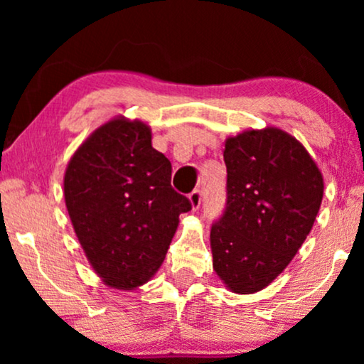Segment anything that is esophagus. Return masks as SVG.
<instances>
[{"instance_id":"obj_1","label":"esophagus","mask_w":364,"mask_h":364,"mask_svg":"<svg viewBox=\"0 0 364 364\" xmlns=\"http://www.w3.org/2000/svg\"><path fill=\"white\" fill-rule=\"evenodd\" d=\"M188 200H191L193 210H197V208L200 207V203H202V192L198 191V188H197V191L191 192V193H188Z\"/></svg>"}]
</instances>
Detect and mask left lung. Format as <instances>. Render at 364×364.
Returning <instances> with one entry per match:
<instances>
[{"instance_id": "obj_1", "label": "left lung", "mask_w": 364, "mask_h": 364, "mask_svg": "<svg viewBox=\"0 0 364 364\" xmlns=\"http://www.w3.org/2000/svg\"><path fill=\"white\" fill-rule=\"evenodd\" d=\"M227 200L213 220V270L235 293L272 283L310 233L323 177L306 149L280 129L227 139Z\"/></svg>"}]
</instances>
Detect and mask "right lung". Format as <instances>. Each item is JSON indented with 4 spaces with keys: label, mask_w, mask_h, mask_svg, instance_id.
<instances>
[{
    "label": "right lung",
    "mask_w": 364,
    "mask_h": 364,
    "mask_svg": "<svg viewBox=\"0 0 364 364\" xmlns=\"http://www.w3.org/2000/svg\"><path fill=\"white\" fill-rule=\"evenodd\" d=\"M144 122L114 119L74 154L64 198L87 260L109 287L146 283L166 258L178 215L192 210L171 186L172 164Z\"/></svg>",
    "instance_id": "1"
}]
</instances>
